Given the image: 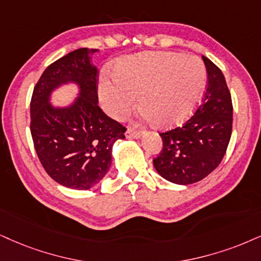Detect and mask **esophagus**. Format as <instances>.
Returning a JSON list of instances; mask_svg holds the SVG:
<instances>
[{
    "instance_id": "esophagus-1",
    "label": "esophagus",
    "mask_w": 261,
    "mask_h": 261,
    "mask_svg": "<svg viewBox=\"0 0 261 261\" xmlns=\"http://www.w3.org/2000/svg\"><path fill=\"white\" fill-rule=\"evenodd\" d=\"M125 136H127V138H134V139H136V138H140L141 132L134 129V128L132 127H128L127 132H125Z\"/></svg>"
}]
</instances>
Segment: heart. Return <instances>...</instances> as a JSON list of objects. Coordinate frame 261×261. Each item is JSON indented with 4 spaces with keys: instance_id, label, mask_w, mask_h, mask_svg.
Listing matches in <instances>:
<instances>
[{
    "instance_id": "obj_1",
    "label": "heart",
    "mask_w": 261,
    "mask_h": 261,
    "mask_svg": "<svg viewBox=\"0 0 261 261\" xmlns=\"http://www.w3.org/2000/svg\"><path fill=\"white\" fill-rule=\"evenodd\" d=\"M115 81L102 79L100 99L112 117L124 118L136 108L156 127L184 121L203 92L207 72L196 57L180 53H145L124 58L114 71Z\"/></svg>"
}]
</instances>
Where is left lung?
I'll return each instance as SVG.
<instances>
[{"label": "left lung", "instance_id": "obj_1", "mask_svg": "<svg viewBox=\"0 0 261 261\" xmlns=\"http://www.w3.org/2000/svg\"><path fill=\"white\" fill-rule=\"evenodd\" d=\"M207 87L194 115L179 127L160 133L162 150L153 159L159 174L188 185L219 166L232 132V100L221 70L207 57Z\"/></svg>", "mask_w": 261, "mask_h": 261}]
</instances>
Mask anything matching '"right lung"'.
<instances>
[{
	"label": "right lung",
	"mask_w": 261,
	"mask_h": 261,
	"mask_svg": "<svg viewBox=\"0 0 261 261\" xmlns=\"http://www.w3.org/2000/svg\"><path fill=\"white\" fill-rule=\"evenodd\" d=\"M96 49L80 48L50 64L32 92L30 130L42 167L60 185L88 190L111 166V150L127 128L109 117L98 105V69L92 64ZM76 81L82 96L67 109L47 104L51 89Z\"/></svg>",
	"instance_id": "right-lung-1"
}]
</instances>
